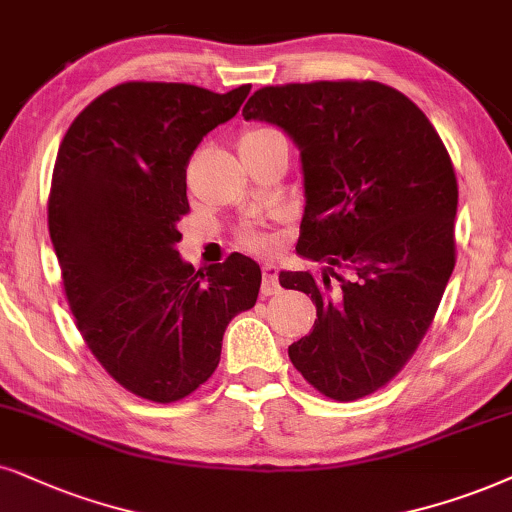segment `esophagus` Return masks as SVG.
<instances>
[{
    "label": "esophagus",
    "instance_id": "obj_1",
    "mask_svg": "<svg viewBox=\"0 0 512 512\" xmlns=\"http://www.w3.org/2000/svg\"><path fill=\"white\" fill-rule=\"evenodd\" d=\"M281 286H278V269L274 264H264L262 267V295H276Z\"/></svg>",
    "mask_w": 512,
    "mask_h": 512
}]
</instances>
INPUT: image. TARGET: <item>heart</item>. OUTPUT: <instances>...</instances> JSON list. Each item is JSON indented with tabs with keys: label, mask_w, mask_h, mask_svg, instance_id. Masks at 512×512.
Listing matches in <instances>:
<instances>
[{
	"label": "heart",
	"mask_w": 512,
	"mask_h": 512,
	"mask_svg": "<svg viewBox=\"0 0 512 512\" xmlns=\"http://www.w3.org/2000/svg\"><path fill=\"white\" fill-rule=\"evenodd\" d=\"M269 134H276V132H274V129H269V127H250L241 134V139H238V146L250 144V141H257V139H264V137H269ZM241 238H243V243L252 250H267L269 243H271L269 236H264V234H260V231H252V229L243 231Z\"/></svg>",
	"instance_id": "1"
}]
</instances>
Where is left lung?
<instances>
[{"mask_svg":"<svg viewBox=\"0 0 512 512\" xmlns=\"http://www.w3.org/2000/svg\"><path fill=\"white\" fill-rule=\"evenodd\" d=\"M245 120L300 148L304 215L297 255L321 276L281 271L312 295V333L288 347L302 378L335 401L390 383L428 333L456 264V172L437 129L373 80L262 87Z\"/></svg>","mask_w":512,"mask_h":512,"instance_id":"obj_1","label":"left lung"}]
</instances>
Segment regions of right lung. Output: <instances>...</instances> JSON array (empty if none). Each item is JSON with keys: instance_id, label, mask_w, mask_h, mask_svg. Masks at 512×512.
<instances>
[{"instance_id": "obj_1", "label": "right lung", "mask_w": 512, "mask_h": 512, "mask_svg": "<svg viewBox=\"0 0 512 512\" xmlns=\"http://www.w3.org/2000/svg\"><path fill=\"white\" fill-rule=\"evenodd\" d=\"M250 84L215 94L184 82H125L89 103L58 146L49 236L96 361L141 399L170 404L215 373L229 321L255 307L260 264L193 269L179 257L186 165L241 108Z\"/></svg>"}]
</instances>
